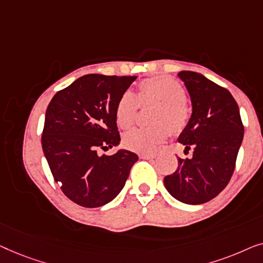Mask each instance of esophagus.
Returning <instances> with one entry per match:
<instances>
[{"instance_id": "esophagus-1", "label": "esophagus", "mask_w": 263, "mask_h": 263, "mask_svg": "<svg viewBox=\"0 0 263 263\" xmlns=\"http://www.w3.org/2000/svg\"><path fill=\"white\" fill-rule=\"evenodd\" d=\"M139 157L143 158V160H153V158L156 157V155H154V154H140Z\"/></svg>"}]
</instances>
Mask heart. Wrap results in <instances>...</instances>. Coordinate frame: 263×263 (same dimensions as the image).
I'll return each instance as SVG.
<instances>
[{
  "label": "heart",
  "instance_id": "1",
  "mask_svg": "<svg viewBox=\"0 0 263 263\" xmlns=\"http://www.w3.org/2000/svg\"><path fill=\"white\" fill-rule=\"evenodd\" d=\"M186 100L184 88L168 76L151 77L142 81L137 96L131 91H125L118 100L116 107L118 126L123 130L130 128L136 121L139 105H156L151 118V121L156 125L133 128L126 132L123 137L124 145L136 153H154L168 138L170 130L179 133L187 126L190 109Z\"/></svg>",
  "mask_w": 263,
  "mask_h": 263
}]
</instances>
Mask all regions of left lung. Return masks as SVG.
<instances>
[{"label": "left lung", "instance_id": "8db88e82", "mask_svg": "<svg viewBox=\"0 0 263 263\" xmlns=\"http://www.w3.org/2000/svg\"><path fill=\"white\" fill-rule=\"evenodd\" d=\"M192 100V117L179 137L192 158H177L176 172L164 177L174 198L200 205L216 198L228 186L236 167L244 127L237 102L230 91L201 73L180 71Z\"/></svg>", "mask_w": 263, "mask_h": 263}]
</instances>
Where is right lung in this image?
<instances>
[{"label": "right lung", "instance_id": "1", "mask_svg": "<svg viewBox=\"0 0 263 263\" xmlns=\"http://www.w3.org/2000/svg\"><path fill=\"white\" fill-rule=\"evenodd\" d=\"M137 76L89 73L53 96L46 109L42 145L53 179L75 204L112 201L138 156L128 150L100 156L120 142L116 107Z\"/></svg>", "mask_w": 263, "mask_h": 263}]
</instances>
